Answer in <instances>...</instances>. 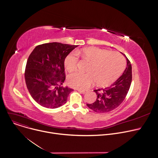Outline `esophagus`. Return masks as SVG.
<instances>
[{
    "label": "esophagus",
    "instance_id": "34e87169",
    "mask_svg": "<svg viewBox=\"0 0 158 158\" xmlns=\"http://www.w3.org/2000/svg\"><path fill=\"white\" fill-rule=\"evenodd\" d=\"M77 91H79V92H80L81 93H82V94H85L86 93V91H84V90H81V89H77Z\"/></svg>",
    "mask_w": 158,
    "mask_h": 158
}]
</instances>
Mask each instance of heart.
Listing matches in <instances>:
<instances>
[{
	"label": "heart",
	"mask_w": 158,
	"mask_h": 158,
	"mask_svg": "<svg viewBox=\"0 0 158 158\" xmlns=\"http://www.w3.org/2000/svg\"><path fill=\"white\" fill-rule=\"evenodd\" d=\"M78 55L90 62L88 73H74L69 76L68 82L71 86L82 90L87 89L95 81L99 86L109 85L121 75L126 65L124 57L118 52L89 48L72 52L65 57L64 66L68 71L77 68Z\"/></svg>",
	"instance_id": "b5f03b06"
}]
</instances>
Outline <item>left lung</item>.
<instances>
[{
    "mask_svg": "<svg viewBox=\"0 0 158 158\" xmlns=\"http://www.w3.org/2000/svg\"><path fill=\"white\" fill-rule=\"evenodd\" d=\"M126 57L127 65L122 76L110 86L94 90L97 95L96 101L86 104L96 112L105 113L114 110L123 102L129 91L132 81V67L130 61Z\"/></svg>",
    "mask_w": 158,
    "mask_h": 158,
    "instance_id": "obj_1",
    "label": "left lung"
}]
</instances>
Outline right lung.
Listing matches in <instances>:
<instances>
[{
	"label": "right lung",
	"instance_id": "add662e5",
	"mask_svg": "<svg viewBox=\"0 0 158 158\" xmlns=\"http://www.w3.org/2000/svg\"><path fill=\"white\" fill-rule=\"evenodd\" d=\"M77 46L51 42L36 46L26 64L25 80L32 98L49 109L67 102L73 89L62 86L65 79L64 59Z\"/></svg>",
	"mask_w": 158,
	"mask_h": 158
}]
</instances>
